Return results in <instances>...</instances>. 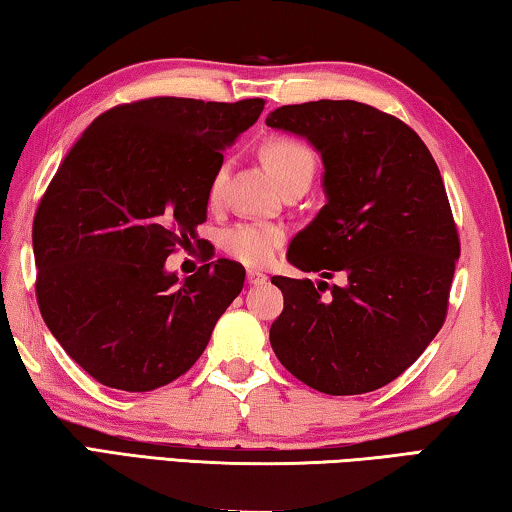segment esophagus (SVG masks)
I'll use <instances>...</instances> for the list:
<instances>
[{
  "label": "esophagus",
  "instance_id": "esophagus-1",
  "mask_svg": "<svg viewBox=\"0 0 512 512\" xmlns=\"http://www.w3.org/2000/svg\"><path fill=\"white\" fill-rule=\"evenodd\" d=\"M266 280H268V277L262 271H253V268L246 271V282L253 284V287H259V284H264Z\"/></svg>",
  "mask_w": 512,
  "mask_h": 512
}]
</instances>
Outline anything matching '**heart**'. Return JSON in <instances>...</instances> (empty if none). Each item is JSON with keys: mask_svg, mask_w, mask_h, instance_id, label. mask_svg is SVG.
<instances>
[{"mask_svg": "<svg viewBox=\"0 0 512 512\" xmlns=\"http://www.w3.org/2000/svg\"><path fill=\"white\" fill-rule=\"evenodd\" d=\"M264 160L271 167L273 176L280 187L291 180H309L316 173V158L307 144H302L293 137H268L262 146ZM225 167H219L210 183V198L214 201L221 192ZM284 230L271 223H235L223 232L221 246L230 257L248 266H266L277 255V250L284 244Z\"/></svg>", "mask_w": 512, "mask_h": 512, "instance_id": "obj_1", "label": "heart"}]
</instances>
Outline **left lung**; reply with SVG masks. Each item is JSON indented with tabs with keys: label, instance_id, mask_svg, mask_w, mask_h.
<instances>
[{
	"label": "left lung",
	"instance_id": "1",
	"mask_svg": "<svg viewBox=\"0 0 512 512\" xmlns=\"http://www.w3.org/2000/svg\"><path fill=\"white\" fill-rule=\"evenodd\" d=\"M305 137L323 160L327 203L293 237L289 262L343 273V287L273 275L284 309L271 325L275 357L327 395H361L400 377L447 316L461 255L438 164L393 115L359 101H309L266 117Z\"/></svg>",
	"mask_w": 512,
	"mask_h": 512
}]
</instances>
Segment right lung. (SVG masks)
<instances>
[{
	"label": "right lung",
	"instance_id": "obj_1",
	"mask_svg": "<svg viewBox=\"0 0 512 512\" xmlns=\"http://www.w3.org/2000/svg\"><path fill=\"white\" fill-rule=\"evenodd\" d=\"M264 99L153 97L103 112L69 149L33 219L49 332L103 386L155 391L194 366L244 287L230 259L164 268L207 219L223 149Z\"/></svg>",
	"mask_w": 512,
	"mask_h": 512
}]
</instances>
